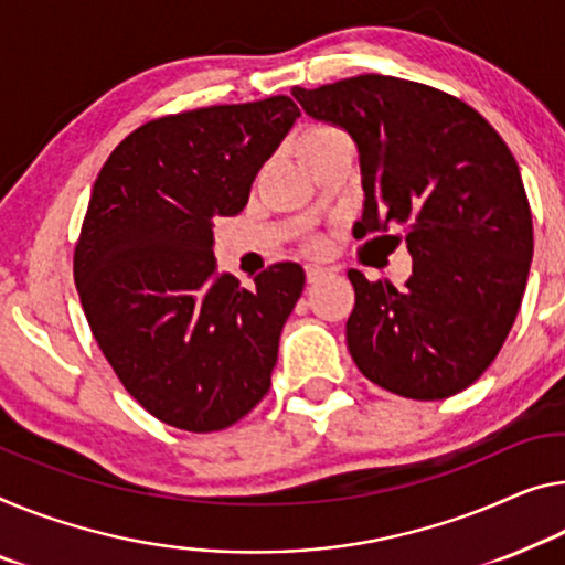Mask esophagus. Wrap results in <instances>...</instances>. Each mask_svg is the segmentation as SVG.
I'll return each mask as SVG.
<instances>
[{
    "label": "esophagus",
    "instance_id": "esophagus-1",
    "mask_svg": "<svg viewBox=\"0 0 565 565\" xmlns=\"http://www.w3.org/2000/svg\"><path fill=\"white\" fill-rule=\"evenodd\" d=\"M306 275H308V282H318L320 277L331 275V270H326V267H320V265H308L306 267Z\"/></svg>",
    "mask_w": 565,
    "mask_h": 565
}]
</instances>
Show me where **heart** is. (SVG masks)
Listing matches in <instances>:
<instances>
[{
	"label": "heart",
	"mask_w": 565,
	"mask_h": 565,
	"mask_svg": "<svg viewBox=\"0 0 565 565\" xmlns=\"http://www.w3.org/2000/svg\"><path fill=\"white\" fill-rule=\"evenodd\" d=\"M326 134H335V128H331V126H310L306 134H302V138H300V143L302 141H310V138H318V136H326Z\"/></svg>",
	"instance_id": "heart-1"
}]
</instances>
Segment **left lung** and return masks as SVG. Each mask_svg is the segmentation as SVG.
Here are the masks:
<instances>
[{
	"label": "left lung",
	"instance_id": "1",
	"mask_svg": "<svg viewBox=\"0 0 565 565\" xmlns=\"http://www.w3.org/2000/svg\"><path fill=\"white\" fill-rule=\"evenodd\" d=\"M292 95L359 146L366 202L355 237L396 227L414 259L402 290L349 270L355 366L416 402L459 394L500 353L531 273L533 216L515 156L467 103L402 77L355 75Z\"/></svg>",
	"mask_w": 565,
	"mask_h": 565
}]
</instances>
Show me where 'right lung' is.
Listing matches in <instances>:
<instances>
[{
	"label": "right lung",
	"mask_w": 565,
	"mask_h": 565,
	"mask_svg": "<svg viewBox=\"0 0 565 565\" xmlns=\"http://www.w3.org/2000/svg\"><path fill=\"white\" fill-rule=\"evenodd\" d=\"M300 110L288 95L149 120L95 179L73 255L75 288L128 394L184 431H220L270 392L295 263L216 275L214 220L245 210L257 171Z\"/></svg>",
	"instance_id": "obj_1"
}]
</instances>
